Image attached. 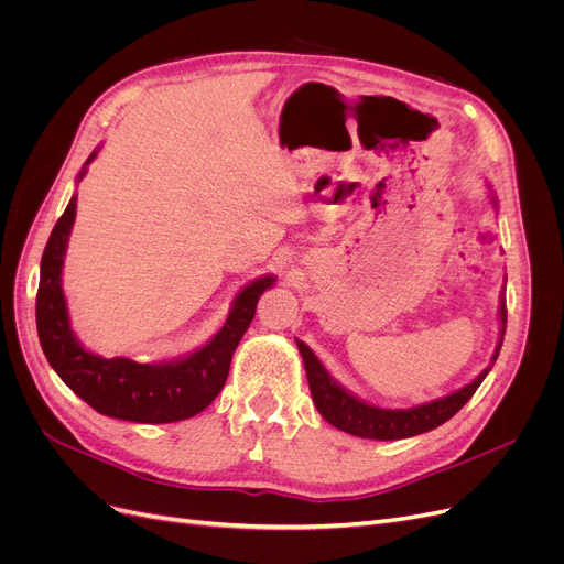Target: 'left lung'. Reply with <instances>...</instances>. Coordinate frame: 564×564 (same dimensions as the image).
Masks as SVG:
<instances>
[{
    "label": "left lung",
    "mask_w": 564,
    "mask_h": 564,
    "mask_svg": "<svg viewBox=\"0 0 564 564\" xmlns=\"http://www.w3.org/2000/svg\"><path fill=\"white\" fill-rule=\"evenodd\" d=\"M499 319H501V338H499L497 352L491 357V365L497 362L501 344H503V334H506V289L499 301ZM296 346L303 357L305 377H308L313 402L317 406V412L324 416V421L336 425L338 431L357 435V437H369V440H402V437H414L437 429V425L449 421L458 409L473 398V392L480 388V383L485 381V377L491 369L487 367L473 383L452 392L447 398H440L412 409H381V406H371L362 400H357L346 388H340L303 340H296Z\"/></svg>",
    "instance_id": "obj_1"
}]
</instances>
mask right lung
I'll return each instance as SVG.
<instances>
[{"mask_svg": "<svg viewBox=\"0 0 564 564\" xmlns=\"http://www.w3.org/2000/svg\"><path fill=\"white\" fill-rule=\"evenodd\" d=\"M96 158V150L87 164ZM87 164L79 178L87 174ZM77 212L70 197L42 253L37 289V334L48 365L98 414L133 423H174L207 409L226 386L232 352L249 329L265 289L275 278L265 275L235 296L230 315L207 346L187 357L160 365H141L129 357H106L84 350L77 340L63 296V256Z\"/></svg>", "mask_w": 564, "mask_h": 564, "instance_id": "obj_1", "label": "right lung"}]
</instances>
